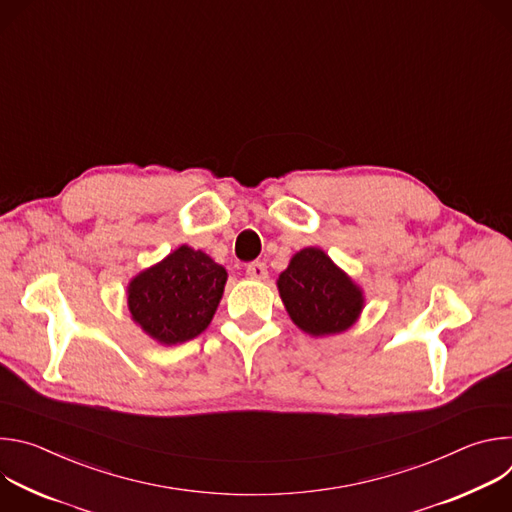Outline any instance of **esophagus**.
Listing matches in <instances>:
<instances>
[{"label":"esophagus","instance_id":"34e87169","mask_svg":"<svg viewBox=\"0 0 512 512\" xmlns=\"http://www.w3.org/2000/svg\"><path fill=\"white\" fill-rule=\"evenodd\" d=\"M245 273H247V277L261 281V279H265V277H267V265H265V263H261V261H253V263H249V265H247Z\"/></svg>","mask_w":512,"mask_h":512}]
</instances>
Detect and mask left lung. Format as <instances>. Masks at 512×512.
Returning <instances> with one entry per match:
<instances>
[{"label": "left lung", "mask_w": 512, "mask_h": 512, "mask_svg": "<svg viewBox=\"0 0 512 512\" xmlns=\"http://www.w3.org/2000/svg\"><path fill=\"white\" fill-rule=\"evenodd\" d=\"M277 287L289 318L312 336L350 328L362 310L360 289L316 247L294 255Z\"/></svg>", "instance_id": "1"}]
</instances>
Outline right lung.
<instances>
[{
  "instance_id": "obj_1",
  "label": "right lung",
  "mask_w": 512,
  "mask_h": 512,
  "mask_svg": "<svg viewBox=\"0 0 512 512\" xmlns=\"http://www.w3.org/2000/svg\"><path fill=\"white\" fill-rule=\"evenodd\" d=\"M225 283V267L182 245L129 283V312L158 342H186L210 324Z\"/></svg>"
}]
</instances>
